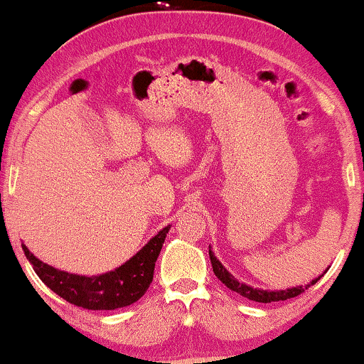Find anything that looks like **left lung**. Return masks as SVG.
Listing matches in <instances>:
<instances>
[{
    "instance_id": "obj_1",
    "label": "left lung",
    "mask_w": 364,
    "mask_h": 364,
    "mask_svg": "<svg viewBox=\"0 0 364 364\" xmlns=\"http://www.w3.org/2000/svg\"><path fill=\"white\" fill-rule=\"evenodd\" d=\"M209 257H210V264H212V271H214V274L219 277L220 281L224 282L225 286L229 287L230 291L237 292V294L247 297V299L251 301H256V303H274V301H286V299H291V297H296L299 294H303V292L308 289L309 286H313L318 282V279H314L313 282H309L308 286H297V287H292V289H286V291H261V289H254L251 286H245L242 282L235 281L232 276L229 274L228 271H225V267L217 261V257L214 256V252L209 249Z\"/></svg>"
}]
</instances>
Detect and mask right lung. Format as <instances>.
<instances>
[{"instance_id": "add662e5", "label": "right lung", "mask_w": 364, "mask_h": 364, "mask_svg": "<svg viewBox=\"0 0 364 364\" xmlns=\"http://www.w3.org/2000/svg\"><path fill=\"white\" fill-rule=\"evenodd\" d=\"M167 232L168 228H164L124 266L107 274L92 277L70 274V272L48 266L33 256L25 244H23V251L38 277L67 303L83 309L112 311L134 304L147 292L154 279L155 261H157Z\"/></svg>"}]
</instances>
